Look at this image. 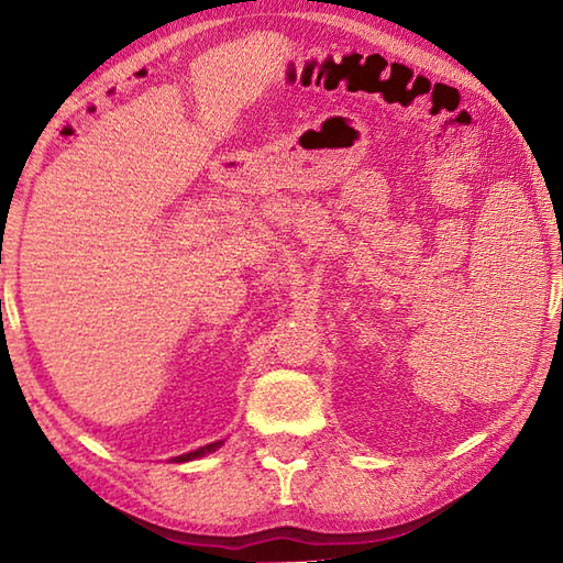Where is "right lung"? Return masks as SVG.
Returning <instances> with one entry per match:
<instances>
[{
    "label": "right lung",
    "instance_id": "1",
    "mask_svg": "<svg viewBox=\"0 0 563 563\" xmlns=\"http://www.w3.org/2000/svg\"><path fill=\"white\" fill-rule=\"evenodd\" d=\"M222 445V440L220 442H210V445H206V448H200V450H194V452H186V454H178V457H174V462H190V460H196V457H202V454H208V452H214Z\"/></svg>",
    "mask_w": 563,
    "mask_h": 563
}]
</instances>
